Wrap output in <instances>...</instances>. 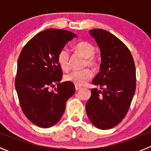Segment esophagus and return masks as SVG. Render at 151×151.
<instances>
[{
	"label": "esophagus",
	"instance_id": "obj_1",
	"mask_svg": "<svg viewBox=\"0 0 151 151\" xmlns=\"http://www.w3.org/2000/svg\"><path fill=\"white\" fill-rule=\"evenodd\" d=\"M75 88H76V91H78V90H80V89L82 88V87L78 86V85H76V86H75Z\"/></svg>",
	"mask_w": 151,
	"mask_h": 151
}]
</instances>
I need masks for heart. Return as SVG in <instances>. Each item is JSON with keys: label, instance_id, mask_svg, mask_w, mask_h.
Wrapping results in <instances>:
<instances>
[{"label": "heart", "instance_id": "b5f03b06", "mask_svg": "<svg viewBox=\"0 0 151 151\" xmlns=\"http://www.w3.org/2000/svg\"><path fill=\"white\" fill-rule=\"evenodd\" d=\"M75 51L85 58L84 66L95 67L97 65V60L93 56L95 54V48L91 44L82 41L74 46ZM57 63L63 71H67L69 69V53L67 49L63 48L59 52L57 55ZM93 73L88 68L80 71H73L64 76V80L78 86H82L91 78Z\"/></svg>", "mask_w": 151, "mask_h": 151}]
</instances>
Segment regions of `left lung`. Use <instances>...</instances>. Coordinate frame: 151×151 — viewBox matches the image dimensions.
Returning a JSON list of instances; mask_svg holds the SVG:
<instances>
[{
    "instance_id": "1",
    "label": "left lung",
    "mask_w": 151,
    "mask_h": 151,
    "mask_svg": "<svg viewBox=\"0 0 151 151\" xmlns=\"http://www.w3.org/2000/svg\"><path fill=\"white\" fill-rule=\"evenodd\" d=\"M89 33L101 50V71L92 81L101 90L91 89L85 109L95 127L109 129L118 125L129 110L135 92V66L130 50L115 35L101 29Z\"/></svg>"
}]
</instances>
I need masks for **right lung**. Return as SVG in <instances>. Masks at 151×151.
Listing matches in <instances>:
<instances>
[{"mask_svg": "<svg viewBox=\"0 0 151 151\" xmlns=\"http://www.w3.org/2000/svg\"><path fill=\"white\" fill-rule=\"evenodd\" d=\"M76 37L62 29L42 31L29 40L19 57L16 90L24 114L37 126L50 128L59 122L66 101L74 94L73 83H60L63 72L57 55ZM55 83L57 88L50 92Z\"/></svg>", "mask_w": 151, "mask_h": 151, "instance_id": "add662e5", "label": "right lung"}]
</instances>
